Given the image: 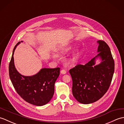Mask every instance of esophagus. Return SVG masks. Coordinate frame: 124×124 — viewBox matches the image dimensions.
Segmentation results:
<instances>
[{
	"mask_svg": "<svg viewBox=\"0 0 124 124\" xmlns=\"http://www.w3.org/2000/svg\"><path fill=\"white\" fill-rule=\"evenodd\" d=\"M66 73H67L66 71H65L64 69H63L61 71V74H62V75H65Z\"/></svg>",
	"mask_w": 124,
	"mask_h": 124,
	"instance_id": "1",
	"label": "esophagus"
}]
</instances>
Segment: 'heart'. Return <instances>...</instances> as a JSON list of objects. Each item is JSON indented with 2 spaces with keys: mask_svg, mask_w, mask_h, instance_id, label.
<instances>
[{
  "mask_svg": "<svg viewBox=\"0 0 124 124\" xmlns=\"http://www.w3.org/2000/svg\"><path fill=\"white\" fill-rule=\"evenodd\" d=\"M73 48H74V46L72 45H68L66 47H65L63 48H62L61 50V51L59 53V55L60 56H63V55H67V54L69 53L73 49ZM79 54L80 50L79 49H76L75 51L73 52L72 55V56L70 59V60L73 61L75 60L76 58L78 56V55H79Z\"/></svg>",
  "mask_w": 124,
  "mask_h": 124,
  "instance_id": "heart-1",
  "label": "heart"
}]
</instances>
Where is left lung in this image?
Listing matches in <instances>:
<instances>
[{
    "label": "left lung",
    "mask_w": 124,
    "mask_h": 124,
    "mask_svg": "<svg viewBox=\"0 0 124 124\" xmlns=\"http://www.w3.org/2000/svg\"><path fill=\"white\" fill-rule=\"evenodd\" d=\"M99 44L95 57L85 65L78 64L69 70L72 79V94L82 104L99 100L109 89L115 71V63L110 49L106 42ZM97 59L100 63L96 64Z\"/></svg>",
    "instance_id": "8db88e82"
}]
</instances>
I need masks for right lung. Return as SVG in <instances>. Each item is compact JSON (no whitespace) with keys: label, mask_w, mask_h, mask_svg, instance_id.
Wrapping results in <instances>:
<instances>
[{"label":"right lung","mask_w":124,"mask_h":124,"mask_svg":"<svg viewBox=\"0 0 124 124\" xmlns=\"http://www.w3.org/2000/svg\"><path fill=\"white\" fill-rule=\"evenodd\" d=\"M22 42H18L13 51L9 64L10 80L17 93L25 101L37 106H44L53 96L55 83L60 75V68H42L36 74L30 76L21 74L15 67L13 56L16 47Z\"/></svg>","instance_id":"1"}]
</instances>
